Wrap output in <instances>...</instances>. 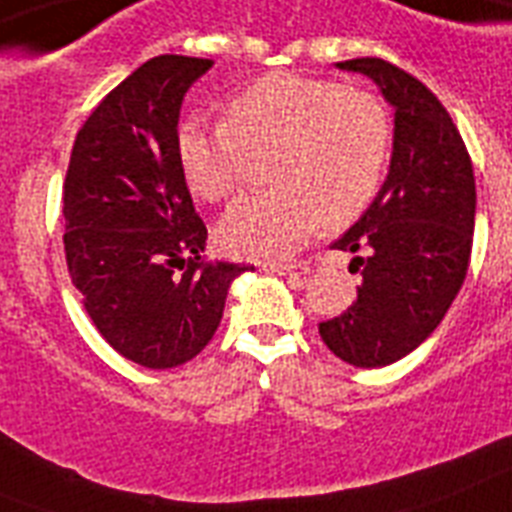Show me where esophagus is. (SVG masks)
<instances>
[{"label":"esophagus","instance_id":"34e87169","mask_svg":"<svg viewBox=\"0 0 512 512\" xmlns=\"http://www.w3.org/2000/svg\"><path fill=\"white\" fill-rule=\"evenodd\" d=\"M268 273H276V276H289V278H305L310 273V268L302 263H289V265H263Z\"/></svg>","mask_w":512,"mask_h":512}]
</instances>
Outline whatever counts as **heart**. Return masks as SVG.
Wrapping results in <instances>:
<instances>
[{"label": "heart", "instance_id": "heart-1", "mask_svg": "<svg viewBox=\"0 0 512 512\" xmlns=\"http://www.w3.org/2000/svg\"><path fill=\"white\" fill-rule=\"evenodd\" d=\"M270 152L276 189L236 199L218 236L231 255L281 263L321 223L347 226L368 210L392 155V118L371 91L270 73L228 102L226 120L186 118L176 134L186 186L205 202L234 194L252 157Z\"/></svg>", "mask_w": 512, "mask_h": 512}]
</instances>
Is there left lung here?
<instances>
[{"instance_id": "obj_1", "label": "left lung", "mask_w": 512, "mask_h": 512, "mask_svg": "<svg viewBox=\"0 0 512 512\" xmlns=\"http://www.w3.org/2000/svg\"><path fill=\"white\" fill-rule=\"evenodd\" d=\"M363 73L394 107L389 176L355 226L331 247L355 252L357 299L318 326L357 368L397 363L431 336L468 273L476 178L458 126L418 78L378 57L336 62Z\"/></svg>"}]
</instances>
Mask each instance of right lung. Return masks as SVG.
I'll list each match as a JSON object with an SVG mask.
<instances>
[{
    "mask_svg": "<svg viewBox=\"0 0 512 512\" xmlns=\"http://www.w3.org/2000/svg\"><path fill=\"white\" fill-rule=\"evenodd\" d=\"M210 68L184 54L136 68L86 118L62 184V242L83 307L112 350L152 371L205 350L234 278L255 270L202 260L207 228L178 165L181 102Z\"/></svg>",
    "mask_w": 512,
    "mask_h": 512,
    "instance_id": "obj_1",
    "label": "right lung"
}]
</instances>
